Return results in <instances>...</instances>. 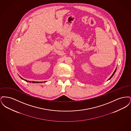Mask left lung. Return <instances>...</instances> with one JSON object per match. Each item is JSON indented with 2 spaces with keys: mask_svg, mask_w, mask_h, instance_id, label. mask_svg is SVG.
Returning <instances> with one entry per match:
<instances>
[{
  "mask_svg": "<svg viewBox=\"0 0 131 131\" xmlns=\"http://www.w3.org/2000/svg\"><path fill=\"white\" fill-rule=\"evenodd\" d=\"M116 69H117V68H116L115 69V71H114V72H113V74H112V75H111V77H110V78H109V79H108V80H107V81H108V80H110V79H111V78H112V77H113V75H114V74H115V72H116Z\"/></svg>",
  "mask_w": 131,
  "mask_h": 131,
  "instance_id": "obj_1",
  "label": "left lung"
}]
</instances>
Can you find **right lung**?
Segmentation results:
<instances>
[{
	"instance_id": "right-lung-1",
	"label": "right lung",
	"mask_w": 131,
	"mask_h": 131,
	"mask_svg": "<svg viewBox=\"0 0 131 131\" xmlns=\"http://www.w3.org/2000/svg\"><path fill=\"white\" fill-rule=\"evenodd\" d=\"M19 77L22 79V80H24V81H26V82H32V83H42L43 82L42 81H27V80H25V79H24L23 78H22L21 77H20V76H19ZM46 81H44V82H45Z\"/></svg>"
}]
</instances>
